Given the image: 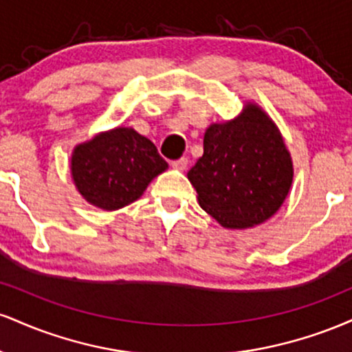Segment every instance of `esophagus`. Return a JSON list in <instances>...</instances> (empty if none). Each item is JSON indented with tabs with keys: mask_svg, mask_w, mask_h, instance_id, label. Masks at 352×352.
<instances>
[{
	"mask_svg": "<svg viewBox=\"0 0 352 352\" xmlns=\"http://www.w3.org/2000/svg\"><path fill=\"white\" fill-rule=\"evenodd\" d=\"M187 165H188V160L185 159V157H182V159H179V160H173L172 162V167L175 168V170H180V172H184L185 168H187Z\"/></svg>",
	"mask_w": 352,
	"mask_h": 352,
	"instance_id": "1",
	"label": "esophagus"
}]
</instances>
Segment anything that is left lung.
Listing matches in <instances>:
<instances>
[{"label":"left lung","mask_w":352,"mask_h":352,"mask_svg":"<svg viewBox=\"0 0 352 352\" xmlns=\"http://www.w3.org/2000/svg\"><path fill=\"white\" fill-rule=\"evenodd\" d=\"M293 175L280 129L252 100L235 119L208 125L204 155L187 173L200 207L228 230L270 220L285 204Z\"/></svg>","instance_id":"1"}]
</instances>
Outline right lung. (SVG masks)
Wrapping results in <instances>:
<instances>
[{"mask_svg": "<svg viewBox=\"0 0 352 352\" xmlns=\"http://www.w3.org/2000/svg\"><path fill=\"white\" fill-rule=\"evenodd\" d=\"M69 168L76 190L87 204L114 212L139 200L168 164L152 140L119 125L76 145Z\"/></svg>", "mask_w": 352, "mask_h": 352, "instance_id": "obj_1", "label": "right lung"}]
</instances>
